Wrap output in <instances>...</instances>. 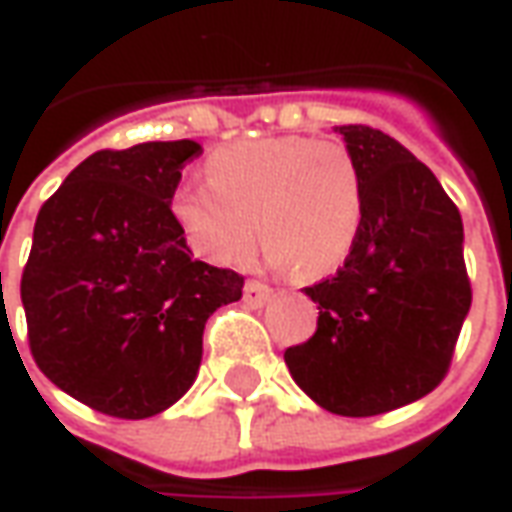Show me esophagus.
<instances>
[{
    "label": "esophagus",
    "instance_id": "esophagus-1",
    "mask_svg": "<svg viewBox=\"0 0 512 512\" xmlns=\"http://www.w3.org/2000/svg\"><path fill=\"white\" fill-rule=\"evenodd\" d=\"M271 299V288L263 285V282H257V279H249L244 285V301L249 307H263L266 301Z\"/></svg>",
    "mask_w": 512,
    "mask_h": 512
}]
</instances>
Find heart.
Here are the masks:
<instances>
[{
    "label": "heart",
    "instance_id": "obj_1",
    "mask_svg": "<svg viewBox=\"0 0 512 512\" xmlns=\"http://www.w3.org/2000/svg\"><path fill=\"white\" fill-rule=\"evenodd\" d=\"M205 172L208 180H189L172 194L180 230L205 260L241 266L257 233L271 263L307 279L351 255L365 189L356 158L340 142L257 136L216 147Z\"/></svg>",
    "mask_w": 512,
    "mask_h": 512
}]
</instances>
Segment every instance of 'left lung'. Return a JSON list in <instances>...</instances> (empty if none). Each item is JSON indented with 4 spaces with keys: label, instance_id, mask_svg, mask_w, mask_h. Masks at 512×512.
Segmentation results:
<instances>
[{
    "label": "left lung",
    "instance_id": "left-lung-1",
    "mask_svg": "<svg viewBox=\"0 0 512 512\" xmlns=\"http://www.w3.org/2000/svg\"><path fill=\"white\" fill-rule=\"evenodd\" d=\"M337 131L362 172V227L337 274L304 288L318 329L285 351V365L326 411L376 417L447 376L472 282L461 213L436 175L378 128Z\"/></svg>",
    "mask_w": 512,
    "mask_h": 512
}]
</instances>
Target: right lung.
I'll return each mask as SVG.
<instances>
[{
	"label": "right lung",
	"instance_id": "add662e5",
	"mask_svg": "<svg viewBox=\"0 0 512 512\" xmlns=\"http://www.w3.org/2000/svg\"><path fill=\"white\" fill-rule=\"evenodd\" d=\"M191 139L84 158L43 202L21 274L29 351L84 406L161 414L194 384L213 312L244 277L194 260L172 213Z\"/></svg>",
	"mask_w": 512,
	"mask_h": 512
}]
</instances>
